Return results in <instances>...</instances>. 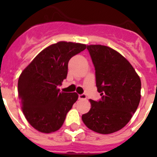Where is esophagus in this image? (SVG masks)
<instances>
[{
  "instance_id": "esophagus-1",
  "label": "esophagus",
  "mask_w": 157,
  "mask_h": 157,
  "mask_svg": "<svg viewBox=\"0 0 157 157\" xmlns=\"http://www.w3.org/2000/svg\"><path fill=\"white\" fill-rule=\"evenodd\" d=\"M78 99H79V100H86V94H79V95H78Z\"/></svg>"
}]
</instances>
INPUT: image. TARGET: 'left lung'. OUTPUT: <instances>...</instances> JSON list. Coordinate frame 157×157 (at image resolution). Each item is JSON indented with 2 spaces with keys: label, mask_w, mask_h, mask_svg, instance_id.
Masks as SVG:
<instances>
[{
  "label": "left lung",
  "mask_w": 157,
  "mask_h": 157,
  "mask_svg": "<svg viewBox=\"0 0 157 157\" xmlns=\"http://www.w3.org/2000/svg\"><path fill=\"white\" fill-rule=\"evenodd\" d=\"M87 49L101 99L90 100L91 109L82 116V120L95 132L112 134L125 127L138 109L141 79L128 60L110 47L90 45Z\"/></svg>",
  "instance_id": "1"
}]
</instances>
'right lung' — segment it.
<instances>
[{
  "mask_svg": "<svg viewBox=\"0 0 157 157\" xmlns=\"http://www.w3.org/2000/svg\"><path fill=\"white\" fill-rule=\"evenodd\" d=\"M86 48L83 44L66 41L49 45L19 76L18 93L22 110L28 123L40 132L59 130L78 100L76 93L60 92L58 86L67 78L71 58Z\"/></svg>",
  "mask_w": 157,
  "mask_h": 157,
  "instance_id": "add662e5",
  "label": "right lung"
}]
</instances>
